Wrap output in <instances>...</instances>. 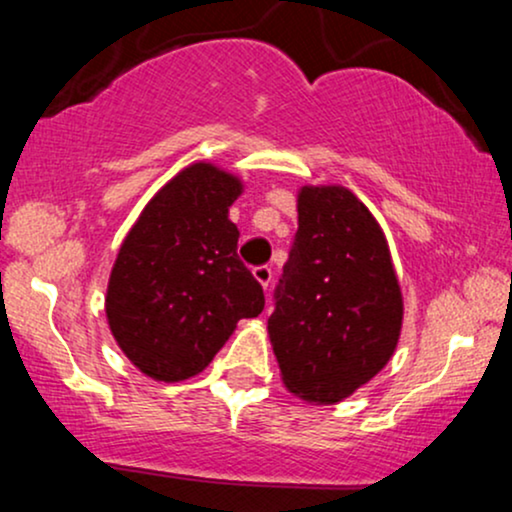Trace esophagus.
Instances as JSON below:
<instances>
[{
    "instance_id": "obj_1",
    "label": "esophagus",
    "mask_w": 512,
    "mask_h": 512,
    "mask_svg": "<svg viewBox=\"0 0 512 512\" xmlns=\"http://www.w3.org/2000/svg\"><path fill=\"white\" fill-rule=\"evenodd\" d=\"M252 276H255V279L260 281L262 289L267 291L269 284H272V267H267V264H262V267H255V269H252Z\"/></svg>"
}]
</instances>
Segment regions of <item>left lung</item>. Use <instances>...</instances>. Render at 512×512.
Returning <instances> with one entry per match:
<instances>
[{"label": "left lung", "instance_id": "obj_1", "mask_svg": "<svg viewBox=\"0 0 512 512\" xmlns=\"http://www.w3.org/2000/svg\"><path fill=\"white\" fill-rule=\"evenodd\" d=\"M274 298L269 342L286 390L303 402H342L395 354L404 301L390 245L342 185L298 190V231Z\"/></svg>", "mask_w": 512, "mask_h": 512}]
</instances>
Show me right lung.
Segmentation results:
<instances>
[{
	"label": "right lung",
	"instance_id": "right-lung-1",
	"mask_svg": "<svg viewBox=\"0 0 512 512\" xmlns=\"http://www.w3.org/2000/svg\"><path fill=\"white\" fill-rule=\"evenodd\" d=\"M243 180L209 161L170 178L129 228L105 293L117 346L144 375L180 383L202 373L238 320L264 308L262 286L238 260L228 209Z\"/></svg>",
	"mask_w": 512,
	"mask_h": 512
}]
</instances>
